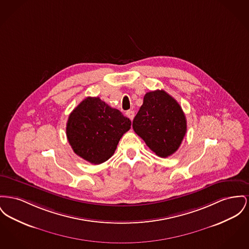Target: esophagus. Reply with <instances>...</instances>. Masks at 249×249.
<instances>
[{"label":"esophagus","mask_w":249,"mask_h":249,"mask_svg":"<svg viewBox=\"0 0 249 249\" xmlns=\"http://www.w3.org/2000/svg\"><path fill=\"white\" fill-rule=\"evenodd\" d=\"M126 115H127V117H129L131 120H132L133 119V117H134V112L133 111H127L126 112Z\"/></svg>","instance_id":"1"}]
</instances>
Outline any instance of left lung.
Instances as JSON below:
<instances>
[{
  "label": "left lung",
  "instance_id": "obj_1",
  "mask_svg": "<svg viewBox=\"0 0 249 249\" xmlns=\"http://www.w3.org/2000/svg\"><path fill=\"white\" fill-rule=\"evenodd\" d=\"M132 128L156 155L166 158L180 146L187 124L175 99L164 90H155L145 95Z\"/></svg>",
  "mask_w": 249,
  "mask_h": 249
}]
</instances>
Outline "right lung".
I'll use <instances>...</instances> for the list:
<instances>
[{"label":"right lung","instance_id":"obj_1","mask_svg":"<svg viewBox=\"0 0 249 249\" xmlns=\"http://www.w3.org/2000/svg\"><path fill=\"white\" fill-rule=\"evenodd\" d=\"M132 122L99 97H88L71 113L67 137L74 152L94 164L107 161L115 153L122 135Z\"/></svg>","mask_w":249,"mask_h":249}]
</instances>
